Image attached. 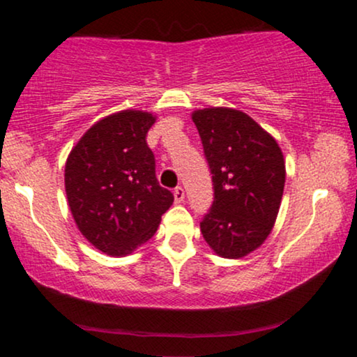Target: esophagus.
<instances>
[{
  "instance_id": "esophagus-1",
  "label": "esophagus",
  "mask_w": 357,
  "mask_h": 357,
  "mask_svg": "<svg viewBox=\"0 0 357 357\" xmlns=\"http://www.w3.org/2000/svg\"><path fill=\"white\" fill-rule=\"evenodd\" d=\"M174 199H175V204H182L183 199H185V190H183L182 187H177L174 190Z\"/></svg>"
}]
</instances>
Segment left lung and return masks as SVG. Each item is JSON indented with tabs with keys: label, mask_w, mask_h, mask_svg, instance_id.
<instances>
[{
	"label": "left lung",
	"mask_w": 357,
	"mask_h": 357,
	"mask_svg": "<svg viewBox=\"0 0 357 357\" xmlns=\"http://www.w3.org/2000/svg\"><path fill=\"white\" fill-rule=\"evenodd\" d=\"M212 172L213 204L200 222L208 247L242 259L269 237L286 183V162L275 138L236 108L192 113Z\"/></svg>",
	"instance_id": "left-lung-1"
}]
</instances>
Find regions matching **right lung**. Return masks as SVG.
Here are the masks:
<instances>
[{
    "label": "right lung",
    "mask_w": 357,
    "mask_h": 357,
    "mask_svg": "<svg viewBox=\"0 0 357 357\" xmlns=\"http://www.w3.org/2000/svg\"><path fill=\"white\" fill-rule=\"evenodd\" d=\"M157 116L121 110L83 133L65 165L71 215L83 237L112 257L132 254L153 237L174 204L158 185L146 133Z\"/></svg>",
    "instance_id": "obj_1"
}]
</instances>
